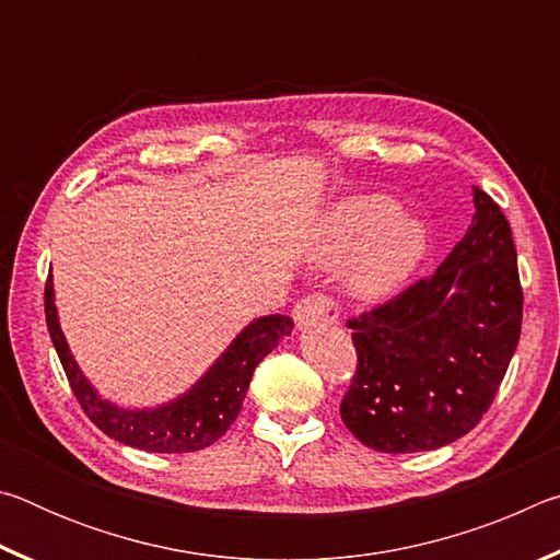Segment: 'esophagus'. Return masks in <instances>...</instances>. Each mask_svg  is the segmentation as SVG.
I'll return each instance as SVG.
<instances>
[{"mask_svg":"<svg viewBox=\"0 0 560 560\" xmlns=\"http://www.w3.org/2000/svg\"><path fill=\"white\" fill-rule=\"evenodd\" d=\"M293 320H296V328L301 330L324 324H336L338 303L326 296V293H311V296L301 299L296 306H293Z\"/></svg>","mask_w":560,"mask_h":560,"instance_id":"obj_1","label":"esophagus"}]
</instances>
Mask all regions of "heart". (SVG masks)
Here are the masks:
<instances>
[{
	"mask_svg": "<svg viewBox=\"0 0 560 560\" xmlns=\"http://www.w3.org/2000/svg\"><path fill=\"white\" fill-rule=\"evenodd\" d=\"M430 230L387 195L343 197L318 217L308 254L318 267L346 269L350 296L383 301L420 267Z\"/></svg>",
	"mask_w": 560,
	"mask_h": 560,
	"instance_id": "1",
	"label": "heart"
}]
</instances>
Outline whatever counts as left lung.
Returning a JSON list of instances; mask_svg holds the SVG:
<instances>
[{
  "label": "left lung",
  "mask_w": 560,
  "mask_h": 560,
  "mask_svg": "<svg viewBox=\"0 0 560 560\" xmlns=\"http://www.w3.org/2000/svg\"><path fill=\"white\" fill-rule=\"evenodd\" d=\"M516 246L499 205L474 187L467 234L430 279L350 318L358 371L346 428L387 454L440 450L477 428L521 336Z\"/></svg>",
  "instance_id": "left-lung-1"
}]
</instances>
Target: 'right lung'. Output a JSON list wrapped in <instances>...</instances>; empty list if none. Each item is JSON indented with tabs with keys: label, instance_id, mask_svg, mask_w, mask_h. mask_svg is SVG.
I'll return each mask as SVG.
<instances>
[{
	"label": "right lung",
	"instance_id": "add662e5",
	"mask_svg": "<svg viewBox=\"0 0 560 560\" xmlns=\"http://www.w3.org/2000/svg\"><path fill=\"white\" fill-rule=\"evenodd\" d=\"M44 311L51 343L89 420L108 438L145 452H197L220 440L242 410L254 368L293 330L289 316L254 318L187 393L158 407H122L106 400L75 363L56 314L51 273L46 279Z\"/></svg>",
	"mask_w": 560,
	"mask_h": 560
}]
</instances>
